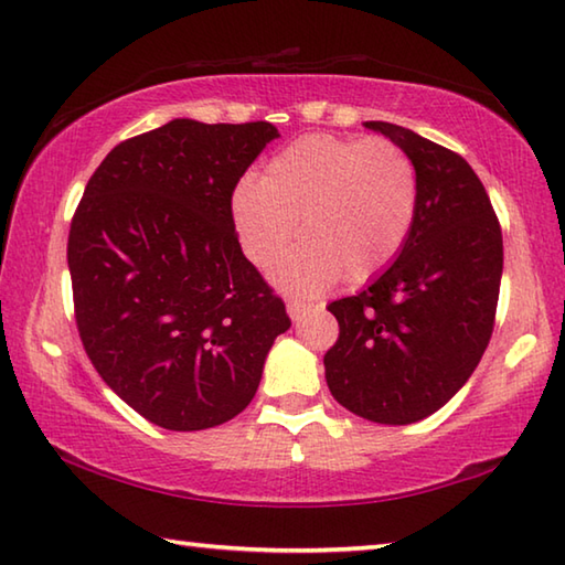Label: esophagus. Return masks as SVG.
Segmentation results:
<instances>
[{"label":"esophagus","mask_w":565,"mask_h":565,"mask_svg":"<svg viewBox=\"0 0 565 565\" xmlns=\"http://www.w3.org/2000/svg\"><path fill=\"white\" fill-rule=\"evenodd\" d=\"M311 301H306V299H294V296H291V299L289 301H286V311H289V316L294 318V321H299V318H303L306 313H309L311 311Z\"/></svg>","instance_id":"34e87169"}]
</instances>
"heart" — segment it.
<instances>
[{
  "mask_svg": "<svg viewBox=\"0 0 565 565\" xmlns=\"http://www.w3.org/2000/svg\"><path fill=\"white\" fill-rule=\"evenodd\" d=\"M419 180L413 158L387 138L309 132L242 180L232 210L242 247L269 269L296 222L306 239L276 266V281L311 291L335 276L361 284L393 264L413 234Z\"/></svg>",
  "mask_w": 565,
  "mask_h": 565,
  "instance_id": "obj_1",
  "label": "heart"
}]
</instances>
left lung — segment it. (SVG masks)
<instances>
[{
    "label": "left lung",
    "instance_id": "8db88e82",
    "mask_svg": "<svg viewBox=\"0 0 565 565\" xmlns=\"http://www.w3.org/2000/svg\"><path fill=\"white\" fill-rule=\"evenodd\" d=\"M365 128L413 158L417 220L387 271L361 294L328 303L338 341L323 355L326 383L351 413L409 425L437 413L484 355L504 242L484 184L459 152L395 122Z\"/></svg>",
    "mask_w": 565,
    "mask_h": 565
}]
</instances>
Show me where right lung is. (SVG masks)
Masks as SVG:
<instances>
[{
	"mask_svg": "<svg viewBox=\"0 0 565 565\" xmlns=\"http://www.w3.org/2000/svg\"><path fill=\"white\" fill-rule=\"evenodd\" d=\"M271 122L168 126L118 142L68 230L76 328L98 375L152 425L237 417L291 318L242 254L232 194Z\"/></svg>",
	"mask_w": 565,
	"mask_h": 565,
	"instance_id": "obj_1",
	"label": "right lung"
}]
</instances>
